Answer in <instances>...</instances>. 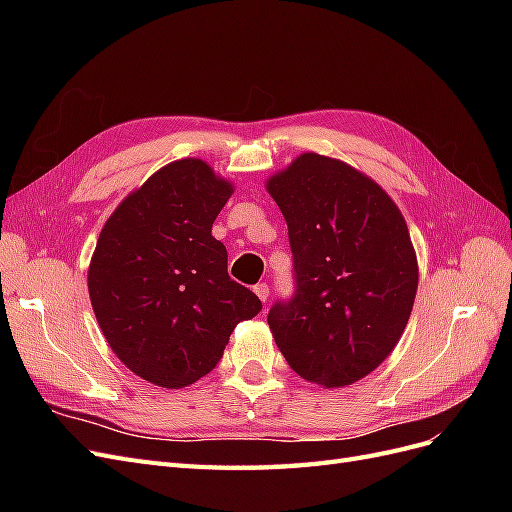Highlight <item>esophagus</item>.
<instances>
[{
    "mask_svg": "<svg viewBox=\"0 0 512 512\" xmlns=\"http://www.w3.org/2000/svg\"><path fill=\"white\" fill-rule=\"evenodd\" d=\"M254 292H256V297L262 301V303H267V299H269V286L262 282V284H256L254 286Z\"/></svg>",
    "mask_w": 512,
    "mask_h": 512,
    "instance_id": "1",
    "label": "esophagus"
}]
</instances>
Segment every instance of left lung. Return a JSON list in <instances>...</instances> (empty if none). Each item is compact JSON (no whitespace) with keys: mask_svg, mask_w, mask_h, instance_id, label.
<instances>
[{"mask_svg":"<svg viewBox=\"0 0 512 512\" xmlns=\"http://www.w3.org/2000/svg\"><path fill=\"white\" fill-rule=\"evenodd\" d=\"M267 192L286 218L297 280L269 329L303 380L342 389L404 335L418 288L406 220L374 179L312 151L269 177Z\"/></svg>","mask_w":512,"mask_h":512,"instance_id":"1","label":"left lung"}]
</instances>
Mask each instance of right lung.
<instances>
[{
    "label": "right lung",
    "mask_w": 512,
    "mask_h": 512,
    "mask_svg": "<svg viewBox=\"0 0 512 512\" xmlns=\"http://www.w3.org/2000/svg\"><path fill=\"white\" fill-rule=\"evenodd\" d=\"M235 192L198 158L162 166L106 220L87 288L108 346L136 376L183 389L207 376L262 303L232 282L211 226Z\"/></svg>",
    "instance_id": "1"
}]
</instances>
